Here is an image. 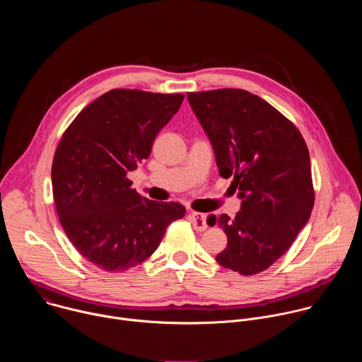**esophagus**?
Listing matches in <instances>:
<instances>
[{
	"mask_svg": "<svg viewBox=\"0 0 362 362\" xmlns=\"http://www.w3.org/2000/svg\"><path fill=\"white\" fill-rule=\"evenodd\" d=\"M190 218H192V223L193 228L199 232L208 229V223H206V215L200 214V212H190Z\"/></svg>",
	"mask_w": 362,
	"mask_h": 362,
	"instance_id": "esophagus-1",
	"label": "esophagus"
}]
</instances>
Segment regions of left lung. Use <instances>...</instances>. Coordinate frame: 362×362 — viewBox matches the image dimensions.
<instances>
[{
  "label": "left lung",
  "mask_w": 362,
  "mask_h": 362,
  "mask_svg": "<svg viewBox=\"0 0 362 362\" xmlns=\"http://www.w3.org/2000/svg\"><path fill=\"white\" fill-rule=\"evenodd\" d=\"M190 107L209 137L219 175L233 176L242 199L235 219L209 215L228 246L223 268L259 274L291 247L314 208L311 162L299 130L269 103L246 90L187 93Z\"/></svg>",
  "instance_id": "left-lung-1"
}]
</instances>
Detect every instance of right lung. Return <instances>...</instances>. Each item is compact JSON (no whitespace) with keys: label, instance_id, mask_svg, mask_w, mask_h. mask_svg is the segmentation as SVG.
<instances>
[{"label":"right lung","instance_id":"add662e5","mask_svg":"<svg viewBox=\"0 0 362 362\" xmlns=\"http://www.w3.org/2000/svg\"><path fill=\"white\" fill-rule=\"evenodd\" d=\"M183 98L110 90L78 113L57 146L51 182L60 223L81 256L103 271L144 262L186 214L177 202L141 197L127 179Z\"/></svg>","mask_w":362,"mask_h":362}]
</instances>
